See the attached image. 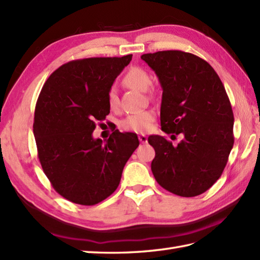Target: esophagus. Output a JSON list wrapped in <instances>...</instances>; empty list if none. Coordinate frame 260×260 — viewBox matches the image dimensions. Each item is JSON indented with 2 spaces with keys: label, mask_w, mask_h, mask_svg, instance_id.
I'll list each match as a JSON object with an SVG mask.
<instances>
[{
  "label": "esophagus",
  "mask_w": 260,
  "mask_h": 260,
  "mask_svg": "<svg viewBox=\"0 0 260 260\" xmlns=\"http://www.w3.org/2000/svg\"><path fill=\"white\" fill-rule=\"evenodd\" d=\"M139 140H140L141 143H143V144H144V143H147V136L145 134H140L139 135Z\"/></svg>",
  "instance_id": "34e87169"
}]
</instances>
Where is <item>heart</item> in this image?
<instances>
[{
  "label": "heart",
  "instance_id": "heart-1",
  "mask_svg": "<svg viewBox=\"0 0 260 260\" xmlns=\"http://www.w3.org/2000/svg\"><path fill=\"white\" fill-rule=\"evenodd\" d=\"M123 82L129 88L140 90V91H146L151 86V78L144 69L134 67L127 71L124 76ZM107 102L110 109L116 110L119 107V99L117 96V92L112 88L107 93ZM154 120V113L150 109L141 110V112H136L133 114H129L128 116L120 121L121 128L129 132H145L150 128Z\"/></svg>",
  "mask_w": 260,
  "mask_h": 260
}]
</instances>
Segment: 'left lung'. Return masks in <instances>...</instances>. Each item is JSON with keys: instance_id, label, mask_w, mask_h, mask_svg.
I'll return each mask as SVG.
<instances>
[{"instance_id": "1", "label": "left lung", "mask_w": 260, "mask_h": 260, "mask_svg": "<svg viewBox=\"0 0 260 260\" xmlns=\"http://www.w3.org/2000/svg\"><path fill=\"white\" fill-rule=\"evenodd\" d=\"M163 89L161 127L171 137L151 135V169L157 183L180 197H196L221 176L234 146V113L223 84L206 60L179 50L141 57Z\"/></svg>"}]
</instances>
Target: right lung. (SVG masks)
Here are the masks:
<instances>
[{
  "mask_svg": "<svg viewBox=\"0 0 260 260\" xmlns=\"http://www.w3.org/2000/svg\"><path fill=\"white\" fill-rule=\"evenodd\" d=\"M132 57L64 63L39 95L33 123L39 161L53 189L71 202L93 206L108 198L140 144L136 134L118 129L105 142L92 137L109 114L107 93Z\"/></svg>",
  "mask_w": 260,
  "mask_h": 260,
  "instance_id": "obj_1",
  "label": "right lung"
}]
</instances>
